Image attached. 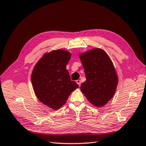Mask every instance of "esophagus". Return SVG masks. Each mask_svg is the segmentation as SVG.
Segmentation results:
<instances>
[{
	"instance_id": "obj_1",
	"label": "esophagus",
	"mask_w": 146,
	"mask_h": 146,
	"mask_svg": "<svg viewBox=\"0 0 146 146\" xmlns=\"http://www.w3.org/2000/svg\"><path fill=\"white\" fill-rule=\"evenodd\" d=\"M76 83L79 85V86H80V85H81V81L80 80H76Z\"/></svg>"
}]
</instances>
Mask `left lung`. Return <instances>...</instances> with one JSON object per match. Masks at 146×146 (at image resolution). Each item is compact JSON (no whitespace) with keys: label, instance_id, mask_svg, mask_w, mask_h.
<instances>
[{"label":"left lung","instance_id":"8db88e82","mask_svg":"<svg viewBox=\"0 0 146 146\" xmlns=\"http://www.w3.org/2000/svg\"><path fill=\"white\" fill-rule=\"evenodd\" d=\"M86 80L81 91L92 105L101 107L113 98L118 78L115 66L106 51L94 48L79 54Z\"/></svg>","mask_w":146,"mask_h":146}]
</instances>
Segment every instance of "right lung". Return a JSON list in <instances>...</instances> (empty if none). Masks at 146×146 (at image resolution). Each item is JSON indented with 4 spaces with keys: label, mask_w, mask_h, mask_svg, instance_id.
I'll use <instances>...</instances> for the list:
<instances>
[{
    "label": "right lung",
    "mask_w": 146,
    "mask_h": 146,
    "mask_svg": "<svg viewBox=\"0 0 146 146\" xmlns=\"http://www.w3.org/2000/svg\"><path fill=\"white\" fill-rule=\"evenodd\" d=\"M71 53L66 50L46 52L35 65L31 82L35 95L44 105L58 110L66 103L69 96L79 88L70 79L66 68Z\"/></svg>",
    "instance_id": "obj_1"
}]
</instances>
